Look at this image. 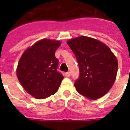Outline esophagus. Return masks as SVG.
Listing matches in <instances>:
<instances>
[{"mask_svg":"<svg viewBox=\"0 0 130 130\" xmlns=\"http://www.w3.org/2000/svg\"><path fill=\"white\" fill-rule=\"evenodd\" d=\"M65 75H66V77H69L70 76V72H66V73H65Z\"/></svg>","mask_w":130,"mask_h":130,"instance_id":"34e87169","label":"esophagus"}]
</instances>
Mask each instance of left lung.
<instances>
[{"label": "left lung", "mask_w": 130, "mask_h": 130, "mask_svg": "<svg viewBox=\"0 0 130 130\" xmlns=\"http://www.w3.org/2000/svg\"><path fill=\"white\" fill-rule=\"evenodd\" d=\"M76 57L80 75L74 85L80 94L95 100L112 87L118 60L109 47L96 39L81 36L67 41Z\"/></svg>", "instance_id": "obj_1"}]
</instances>
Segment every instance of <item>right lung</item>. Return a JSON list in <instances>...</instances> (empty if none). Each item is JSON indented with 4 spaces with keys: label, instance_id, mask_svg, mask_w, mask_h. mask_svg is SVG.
<instances>
[{
    "label": "right lung",
    "instance_id": "right-lung-1",
    "mask_svg": "<svg viewBox=\"0 0 130 130\" xmlns=\"http://www.w3.org/2000/svg\"><path fill=\"white\" fill-rule=\"evenodd\" d=\"M58 40L42 39L22 54L16 70L18 80L26 92L36 99H45L57 92L64 76L57 71L55 51Z\"/></svg>",
    "mask_w": 130,
    "mask_h": 130
}]
</instances>
